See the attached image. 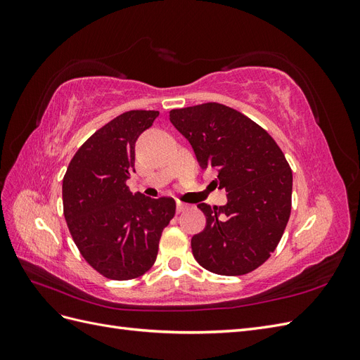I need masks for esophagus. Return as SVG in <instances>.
I'll use <instances>...</instances> for the list:
<instances>
[{"label": "esophagus", "instance_id": "esophagus-1", "mask_svg": "<svg viewBox=\"0 0 360 360\" xmlns=\"http://www.w3.org/2000/svg\"><path fill=\"white\" fill-rule=\"evenodd\" d=\"M186 209H188V204H184V202H181V201H177V212H179V213L184 212Z\"/></svg>", "mask_w": 360, "mask_h": 360}]
</instances>
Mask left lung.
<instances>
[{"mask_svg":"<svg viewBox=\"0 0 360 360\" xmlns=\"http://www.w3.org/2000/svg\"><path fill=\"white\" fill-rule=\"evenodd\" d=\"M201 168L217 171L226 204H198L205 228L192 237L195 259L216 275L238 276L259 267L276 249L291 212L292 172L266 130L216 102L169 111Z\"/></svg>","mask_w":360,"mask_h":360,"instance_id":"left-lung-1","label":"left lung"}]
</instances>
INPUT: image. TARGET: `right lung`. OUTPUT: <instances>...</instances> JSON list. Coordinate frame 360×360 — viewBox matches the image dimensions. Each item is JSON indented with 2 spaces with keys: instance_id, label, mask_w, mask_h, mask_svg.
Returning <instances> with one entry per match:
<instances>
[{
  "instance_id": "right-lung-1",
  "label": "right lung",
  "mask_w": 360,
  "mask_h": 360,
  "mask_svg": "<svg viewBox=\"0 0 360 360\" xmlns=\"http://www.w3.org/2000/svg\"><path fill=\"white\" fill-rule=\"evenodd\" d=\"M158 115L138 110L115 117L79 147L63 179L64 217L73 242L105 278L144 275L176 213L172 198H148L126 186L135 171L136 139Z\"/></svg>"
}]
</instances>
